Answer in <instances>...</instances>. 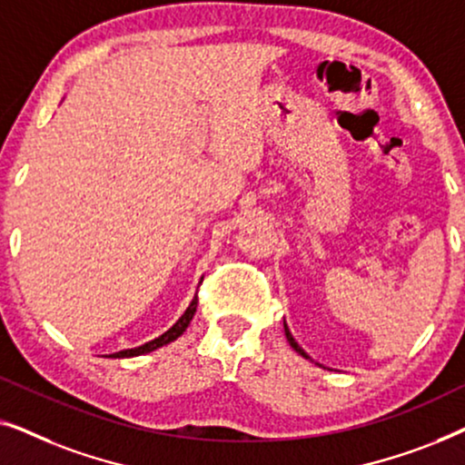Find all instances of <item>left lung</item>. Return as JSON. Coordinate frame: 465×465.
Returning a JSON list of instances; mask_svg holds the SVG:
<instances>
[{"label":"left lung","mask_w":465,"mask_h":465,"mask_svg":"<svg viewBox=\"0 0 465 465\" xmlns=\"http://www.w3.org/2000/svg\"><path fill=\"white\" fill-rule=\"evenodd\" d=\"M283 328H285V339H288V342H290V345H292V349H294L296 353H301L302 358H307V360H309V355L304 353V349H302L301 345H298V342L294 341V336H292V332H290V330H288V326H285V323H283Z\"/></svg>","instance_id":"obj_1"}]
</instances>
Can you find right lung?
<instances>
[{"instance_id":"right-lung-1","label":"right lung","mask_w":465,"mask_h":465,"mask_svg":"<svg viewBox=\"0 0 465 465\" xmlns=\"http://www.w3.org/2000/svg\"><path fill=\"white\" fill-rule=\"evenodd\" d=\"M196 304H199V296H194V298H193V302L188 304V309L183 311V315L180 317V320H177V322L173 323V326H171V328L167 330V332L158 336V339L150 341V342H145V345H142V347H135V349H124V351L112 353L110 358H135V355L150 353V351H154V349H158V347L169 345V342H173L175 339H180V336H182L183 332H186L188 323L193 322L194 311H196Z\"/></svg>"}]
</instances>
